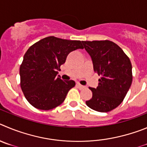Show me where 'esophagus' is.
I'll list each match as a JSON object with an SVG mask.
<instances>
[{"mask_svg": "<svg viewBox=\"0 0 147 147\" xmlns=\"http://www.w3.org/2000/svg\"><path fill=\"white\" fill-rule=\"evenodd\" d=\"M76 86H77V87H78V88H79V89H83V88H85V86H84L80 85V83H77Z\"/></svg>", "mask_w": 147, "mask_h": 147, "instance_id": "34e87169", "label": "esophagus"}]
</instances>
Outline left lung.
I'll list each match as a JSON object with an SVG mask.
<instances>
[{"instance_id": "8db88e82", "label": "left lung", "mask_w": 147, "mask_h": 147, "mask_svg": "<svg viewBox=\"0 0 147 147\" xmlns=\"http://www.w3.org/2000/svg\"><path fill=\"white\" fill-rule=\"evenodd\" d=\"M82 43L92 57L94 70L100 76L98 86L89 87L92 97L86 104L96 111H111L122 102L131 86V62L122 49L111 41H82Z\"/></svg>"}]
</instances>
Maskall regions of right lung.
I'll return each mask as SVG.
<instances>
[{
	"mask_svg": "<svg viewBox=\"0 0 147 147\" xmlns=\"http://www.w3.org/2000/svg\"><path fill=\"white\" fill-rule=\"evenodd\" d=\"M78 49H83L80 41L55 36L44 38L28 49L20 67V87L32 106L47 111L64 101L75 83L61 80L58 71L68 54Z\"/></svg>",
	"mask_w": 147,
	"mask_h": 147,
	"instance_id": "obj_1",
	"label": "right lung"
}]
</instances>
